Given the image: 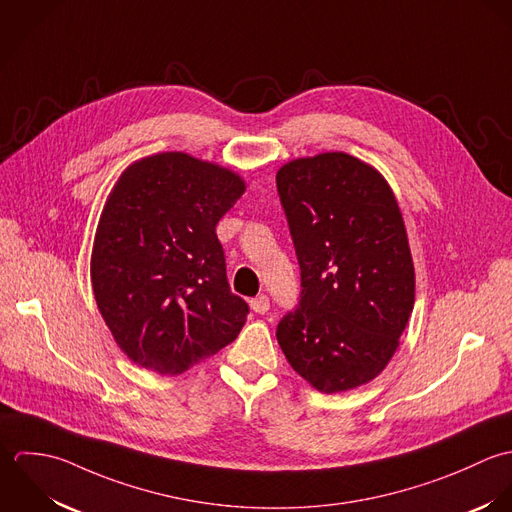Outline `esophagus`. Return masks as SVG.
Instances as JSON below:
<instances>
[{"label":"esophagus","instance_id":"1","mask_svg":"<svg viewBox=\"0 0 512 512\" xmlns=\"http://www.w3.org/2000/svg\"><path fill=\"white\" fill-rule=\"evenodd\" d=\"M271 307V303H269V297L267 295H259V297H255V299H251V308L257 312V314H265L267 310Z\"/></svg>","mask_w":512,"mask_h":512}]
</instances>
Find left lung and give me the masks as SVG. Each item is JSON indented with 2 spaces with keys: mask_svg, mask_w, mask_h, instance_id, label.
I'll return each instance as SVG.
<instances>
[{
  "mask_svg": "<svg viewBox=\"0 0 512 512\" xmlns=\"http://www.w3.org/2000/svg\"><path fill=\"white\" fill-rule=\"evenodd\" d=\"M301 267V299L277 340L324 394L374 380L392 360L415 301V273L400 205L370 164L324 152L277 172Z\"/></svg>",
  "mask_w": 512,
  "mask_h": 512,
  "instance_id": "8db88e82",
  "label": "left lung"
}]
</instances>
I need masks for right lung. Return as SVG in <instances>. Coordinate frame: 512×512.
<instances>
[{
	"label": "right lung",
	"mask_w": 512,
	"mask_h": 512,
	"mask_svg": "<svg viewBox=\"0 0 512 512\" xmlns=\"http://www.w3.org/2000/svg\"><path fill=\"white\" fill-rule=\"evenodd\" d=\"M245 192L231 170L184 152L130 164L104 204L91 257L93 293L120 350L178 376L241 332L217 221Z\"/></svg>",
	"instance_id": "1"
}]
</instances>
